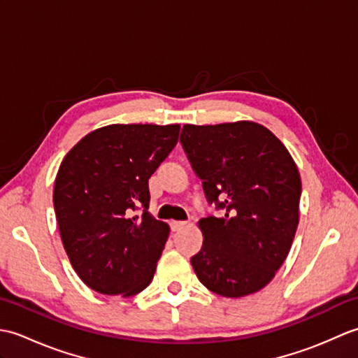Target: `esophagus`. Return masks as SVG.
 Instances as JSON below:
<instances>
[{"label": "esophagus", "instance_id": "obj_1", "mask_svg": "<svg viewBox=\"0 0 358 358\" xmlns=\"http://www.w3.org/2000/svg\"><path fill=\"white\" fill-rule=\"evenodd\" d=\"M186 224H187V222H172L171 229L172 231H180V229H183V227H186Z\"/></svg>", "mask_w": 358, "mask_h": 358}]
</instances>
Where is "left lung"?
I'll return each mask as SVG.
<instances>
[{"instance_id":"left-lung-1","label":"left lung","mask_w":358,"mask_h":358,"mask_svg":"<svg viewBox=\"0 0 358 358\" xmlns=\"http://www.w3.org/2000/svg\"><path fill=\"white\" fill-rule=\"evenodd\" d=\"M180 143L209 204L223 217L200 220L203 248L191 258L209 291L245 296L275 275L299 226L301 180L275 135L252 121L186 124Z\"/></svg>"}]
</instances>
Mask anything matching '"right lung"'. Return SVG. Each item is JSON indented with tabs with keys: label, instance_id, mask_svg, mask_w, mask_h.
<instances>
[{
	"label": "right lung",
	"instance_id": "obj_1",
	"mask_svg": "<svg viewBox=\"0 0 358 358\" xmlns=\"http://www.w3.org/2000/svg\"><path fill=\"white\" fill-rule=\"evenodd\" d=\"M178 134V124H110L86 135L59 166V234L75 272L94 291L131 296L154 278L169 226L149 214V178Z\"/></svg>",
	"mask_w": 358,
	"mask_h": 358
}]
</instances>
